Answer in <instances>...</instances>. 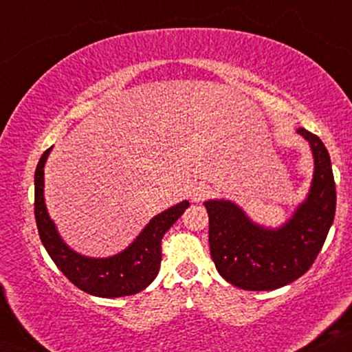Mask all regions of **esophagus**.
Segmentation results:
<instances>
[{
	"mask_svg": "<svg viewBox=\"0 0 352 352\" xmlns=\"http://www.w3.org/2000/svg\"><path fill=\"white\" fill-rule=\"evenodd\" d=\"M210 193L208 187L205 184H197L190 188V199L192 201H201Z\"/></svg>",
	"mask_w": 352,
	"mask_h": 352,
	"instance_id": "obj_1",
	"label": "esophagus"
}]
</instances>
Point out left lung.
I'll return each mask as SVG.
<instances>
[{
  "mask_svg": "<svg viewBox=\"0 0 352 352\" xmlns=\"http://www.w3.org/2000/svg\"><path fill=\"white\" fill-rule=\"evenodd\" d=\"M308 140L314 172L306 199L278 228L258 225L235 201L207 200L210 253L218 273L248 292H272L302 276L316 260L336 213V185L329 153L318 135Z\"/></svg>",
  "mask_w": 352,
  "mask_h": 352,
  "instance_id": "1",
  "label": "left lung"
}]
</instances>
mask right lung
<instances>
[{
    "label": "right lung",
    "instance_id": "1",
    "mask_svg": "<svg viewBox=\"0 0 352 352\" xmlns=\"http://www.w3.org/2000/svg\"><path fill=\"white\" fill-rule=\"evenodd\" d=\"M51 151L52 147L43 153L34 172V217L39 238L52 261L67 280L92 296L120 298L142 292L159 273L165 232L190 204L184 200L153 217L139 236L114 256L91 258L80 254L60 238L44 201V165Z\"/></svg>",
    "mask_w": 352,
    "mask_h": 352
}]
</instances>
